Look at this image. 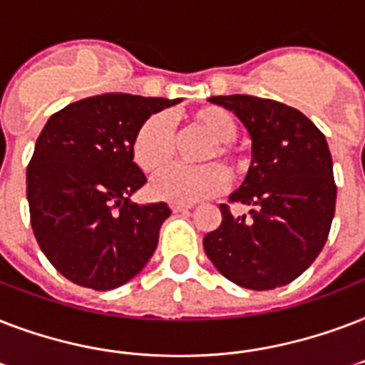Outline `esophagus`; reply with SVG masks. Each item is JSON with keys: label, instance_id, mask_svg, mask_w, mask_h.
I'll return each mask as SVG.
<instances>
[{"label": "esophagus", "instance_id": "34e87169", "mask_svg": "<svg viewBox=\"0 0 365 365\" xmlns=\"http://www.w3.org/2000/svg\"><path fill=\"white\" fill-rule=\"evenodd\" d=\"M171 209H173V213H186L190 205H182V203H171Z\"/></svg>", "mask_w": 365, "mask_h": 365}]
</instances>
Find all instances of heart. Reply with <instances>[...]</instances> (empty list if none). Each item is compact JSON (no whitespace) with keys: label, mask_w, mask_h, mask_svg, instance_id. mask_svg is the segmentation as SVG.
Instances as JSON below:
<instances>
[{"label":"heart","mask_w":365,"mask_h":365,"mask_svg":"<svg viewBox=\"0 0 365 365\" xmlns=\"http://www.w3.org/2000/svg\"><path fill=\"white\" fill-rule=\"evenodd\" d=\"M188 127L205 133L209 140L197 150L194 168H173L152 182V194L173 203H190L221 192L230 179L247 171V158L234 146L238 123L234 115L219 106H203L185 115ZM133 160L144 173H160L175 158L173 127L163 115H150L135 133ZM229 175H226V171Z\"/></svg>","instance_id":"b5f03b06"}]
</instances>
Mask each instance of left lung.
Wrapping results in <instances>:
<instances>
[{
	"mask_svg": "<svg viewBox=\"0 0 365 365\" xmlns=\"http://www.w3.org/2000/svg\"><path fill=\"white\" fill-rule=\"evenodd\" d=\"M238 115L253 140L244 185L230 203L250 205L234 217L221 203L222 221L205 234L203 250L234 284L264 291L299 278L329 236L337 186L326 137L287 104L251 95L211 97Z\"/></svg>",
	"mask_w": 365,
	"mask_h": 365,
	"instance_id": "8db88e82",
	"label": "left lung"
}]
</instances>
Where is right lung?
Instances as JSON below:
<instances>
[{"mask_svg": "<svg viewBox=\"0 0 365 365\" xmlns=\"http://www.w3.org/2000/svg\"><path fill=\"white\" fill-rule=\"evenodd\" d=\"M180 98L104 93L51 115L26 169L30 222L58 272L106 291L137 276L156 251L168 203L138 205L146 182L131 143L144 120Z\"/></svg>", "mask_w": 365, "mask_h": 365, "instance_id": "obj_1", "label": "right lung"}]
</instances>
